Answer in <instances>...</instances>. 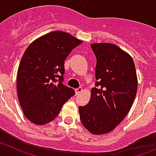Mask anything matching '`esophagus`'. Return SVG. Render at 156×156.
<instances>
[{"label":"esophagus","instance_id":"obj_1","mask_svg":"<svg viewBox=\"0 0 156 156\" xmlns=\"http://www.w3.org/2000/svg\"><path fill=\"white\" fill-rule=\"evenodd\" d=\"M83 90L82 87H79V88H77V89H76L75 90V93H76V95H78L80 93H81Z\"/></svg>","mask_w":156,"mask_h":156}]
</instances>
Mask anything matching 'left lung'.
I'll list each match as a JSON object with an SVG mask.
<instances>
[{
	"mask_svg": "<svg viewBox=\"0 0 156 156\" xmlns=\"http://www.w3.org/2000/svg\"><path fill=\"white\" fill-rule=\"evenodd\" d=\"M97 58L98 82L85 106H80L81 122L95 135L113 130L124 119L133 103L137 77L132 57L117 45L108 43L90 44Z\"/></svg>",
	"mask_w": 156,
	"mask_h": 156,
	"instance_id": "1",
	"label": "left lung"
}]
</instances>
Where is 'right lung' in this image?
I'll use <instances>...</instances> for the list:
<instances>
[{
    "mask_svg": "<svg viewBox=\"0 0 156 156\" xmlns=\"http://www.w3.org/2000/svg\"><path fill=\"white\" fill-rule=\"evenodd\" d=\"M81 43L68 33L53 31L37 38L25 51L17 73V93L23 113L34 124L55 119L75 94L62 83L64 62Z\"/></svg>",
    "mask_w": 156,
    "mask_h": 156,
    "instance_id": "obj_1",
    "label": "right lung"
}]
</instances>
